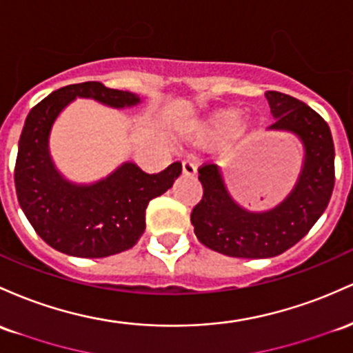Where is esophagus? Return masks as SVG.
<instances>
[{"mask_svg":"<svg viewBox=\"0 0 353 353\" xmlns=\"http://www.w3.org/2000/svg\"><path fill=\"white\" fill-rule=\"evenodd\" d=\"M196 170H197L196 164L191 161V159H185V161H183V172L185 176H194Z\"/></svg>","mask_w":353,"mask_h":353,"instance_id":"1","label":"esophagus"}]
</instances>
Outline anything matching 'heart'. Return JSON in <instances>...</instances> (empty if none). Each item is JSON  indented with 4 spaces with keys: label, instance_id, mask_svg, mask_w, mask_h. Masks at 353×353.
<instances>
[{
    "label": "heart",
    "instance_id": "1",
    "mask_svg": "<svg viewBox=\"0 0 353 353\" xmlns=\"http://www.w3.org/2000/svg\"><path fill=\"white\" fill-rule=\"evenodd\" d=\"M241 112L236 108H224L212 114L206 122L197 127V139L201 141H221L233 134L236 141H248L253 137V125L241 122Z\"/></svg>",
    "mask_w": 353,
    "mask_h": 353
}]
</instances>
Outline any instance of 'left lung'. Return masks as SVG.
<instances>
[{
    "label": "left lung",
    "instance_id": "obj_1",
    "mask_svg": "<svg viewBox=\"0 0 353 353\" xmlns=\"http://www.w3.org/2000/svg\"><path fill=\"white\" fill-rule=\"evenodd\" d=\"M266 99L276 119L273 130H290L305 145L300 179L283 203L266 212H248L231 199L216 164L199 168L203 199L191 212L204 246L234 258H273L295 246L328 206L335 184V149L328 123L307 103L281 92Z\"/></svg>",
    "mask_w": 353,
    "mask_h": 353
}]
</instances>
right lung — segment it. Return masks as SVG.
<instances>
[{
    "label": "right lung",
    "mask_w": 353,
    "mask_h": 353,
    "mask_svg": "<svg viewBox=\"0 0 353 353\" xmlns=\"http://www.w3.org/2000/svg\"><path fill=\"white\" fill-rule=\"evenodd\" d=\"M75 97L122 108L141 102L130 92L100 82L67 85L30 110L18 144L14 188L18 203L38 236L52 248L79 258H105L132 248L145 230V209L164 194L183 170L172 162L147 174L125 162L107 179L92 185L70 184L57 172L48 135L57 115Z\"/></svg>",
    "instance_id": "right-lung-1"
}]
</instances>
